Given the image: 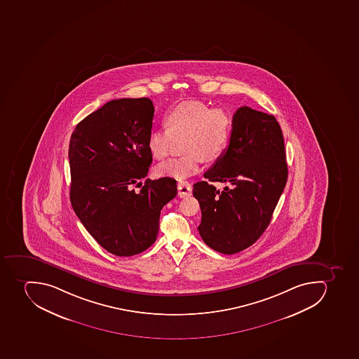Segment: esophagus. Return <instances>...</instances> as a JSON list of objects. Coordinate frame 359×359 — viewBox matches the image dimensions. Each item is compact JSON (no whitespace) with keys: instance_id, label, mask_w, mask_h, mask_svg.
Wrapping results in <instances>:
<instances>
[{"instance_id":"obj_1","label":"esophagus","mask_w":359,"mask_h":359,"mask_svg":"<svg viewBox=\"0 0 359 359\" xmlns=\"http://www.w3.org/2000/svg\"><path fill=\"white\" fill-rule=\"evenodd\" d=\"M177 189L180 198L191 196L192 193V185L189 182H180L177 184Z\"/></svg>"}]
</instances>
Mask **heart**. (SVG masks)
I'll use <instances>...</instances> for the list:
<instances>
[{"label": "heart", "instance_id": "b5f03b06", "mask_svg": "<svg viewBox=\"0 0 359 359\" xmlns=\"http://www.w3.org/2000/svg\"><path fill=\"white\" fill-rule=\"evenodd\" d=\"M167 128L149 134L148 148L156 159L168 156L175 140H184L185 156L172 158L156 167L163 177L184 180L199 172L203 160L214 161L225 152L232 137V119L225 110L202 101H184L163 117Z\"/></svg>", "mask_w": 359, "mask_h": 359}]
</instances>
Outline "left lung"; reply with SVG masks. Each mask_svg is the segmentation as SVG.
Returning <instances> with one entry per match:
<instances>
[{
    "instance_id": "1",
    "label": "left lung",
    "mask_w": 359,
    "mask_h": 359,
    "mask_svg": "<svg viewBox=\"0 0 359 359\" xmlns=\"http://www.w3.org/2000/svg\"><path fill=\"white\" fill-rule=\"evenodd\" d=\"M193 185L200 203L202 240L233 255L252 245L271 223L287 180L284 139L276 118L249 107L233 116L229 147ZM209 181L229 182L222 193Z\"/></svg>"
}]
</instances>
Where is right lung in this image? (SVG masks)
<instances>
[{
    "instance_id": "obj_1",
    "label": "right lung",
    "mask_w": 359,
    "mask_h": 359,
    "mask_svg": "<svg viewBox=\"0 0 359 359\" xmlns=\"http://www.w3.org/2000/svg\"><path fill=\"white\" fill-rule=\"evenodd\" d=\"M154 103L109 101L76 126L69 143L70 202L95 241L118 257L143 252L157 238L160 211L175 198L174 178L148 175ZM142 187L136 193L132 187Z\"/></svg>"
}]
</instances>
